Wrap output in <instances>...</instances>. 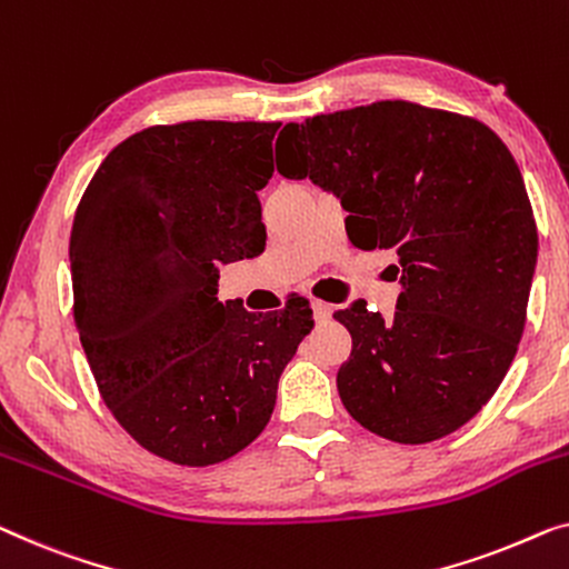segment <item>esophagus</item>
Returning a JSON list of instances; mask_svg holds the SVG:
<instances>
[{"label": "esophagus", "instance_id": "34e87169", "mask_svg": "<svg viewBox=\"0 0 569 569\" xmlns=\"http://www.w3.org/2000/svg\"><path fill=\"white\" fill-rule=\"evenodd\" d=\"M312 312H316L318 323H323V320L331 318L333 308H331V305H328V302H323V300H312Z\"/></svg>", "mask_w": 569, "mask_h": 569}]
</instances>
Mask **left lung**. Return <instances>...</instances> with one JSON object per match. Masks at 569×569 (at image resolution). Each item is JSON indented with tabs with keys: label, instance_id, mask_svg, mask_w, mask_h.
<instances>
[{
	"label": "left lung",
	"instance_id": "1",
	"mask_svg": "<svg viewBox=\"0 0 569 569\" xmlns=\"http://www.w3.org/2000/svg\"><path fill=\"white\" fill-rule=\"evenodd\" d=\"M277 171L333 192L349 241L395 251L402 269L390 320L365 300L333 312L351 333L336 375L343 408L398 443L462 428L516 357L537 267V223L506 143L475 118L385 100L287 122Z\"/></svg>",
	"mask_w": 569,
	"mask_h": 569
}]
</instances>
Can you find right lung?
<instances>
[{"instance_id": "add662e5", "label": "right lung", "mask_w": 569, "mask_h": 569, "mask_svg": "<svg viewBox=\"0 0 569 569\" xmlns=\"http://www.w3.org/2000/svg\"><path fill=\"white\" fill-rule=\"evenodd\" d=\"M279 122L192 120L114 146L73 216V320L102 400L151 455L208 467L269 423L312 328L305 298L257 316L220 264L264 251L259 189Z\"/></svg>"}]
</instances>
